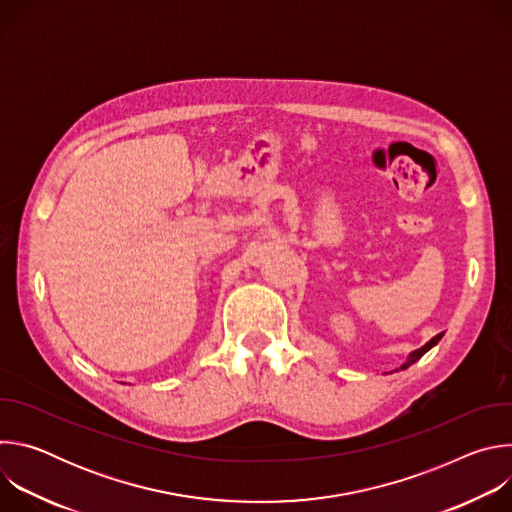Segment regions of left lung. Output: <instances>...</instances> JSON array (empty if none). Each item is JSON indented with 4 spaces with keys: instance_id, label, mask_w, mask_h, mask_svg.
<instances>
[{
    "instance_id": "1",
    "label": "left lung",
    "mask_w": 512,
    "mask_h": 512,
    "mask_svg": "<svg viewBox=\"0 0 512 512\" xmlns=\"http://www.w3.org/2000/svg\"><path fill=\"white\" fill-rule=\"evenodd\" d=\"M442 336H444V332H440V334H435V336H433V338H431L429 342H425V344H423L421 348L413 350V352H411V354L407 356V360H405V362L401 364V367H399V369H395V371H405L407 367H411V364H413V362H417V360H419V358H421V356H423V354H425V352H427L429 348H433V346H435L437 342H440V340H442ZM395 371H393V373H395Z\"/></svg>"
}]
</instances>
